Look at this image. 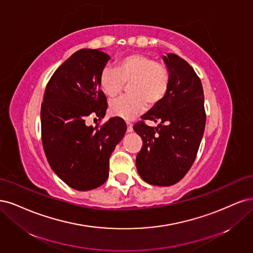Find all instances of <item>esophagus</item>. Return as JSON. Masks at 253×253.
I'll return each mask as SVG.
<instances>
[{"mask_svg":"<svg viewBox=\"0 0 253 253\" xmlns=\"http://www.w3.org/2000/svg\"><path fill=\"white\" fill-rule=\"evenodd\" d=\"M126 125H127V131L128 132H131L132 131V124L130 123V122L126 121Z\"/></svg>","mask_w":253,"mask_h":253,"instance_id":"34e87169","label":"esophagus"}]
</instances>
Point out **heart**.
I'll use <instances>...</instances> for the list:
<instances>
[{"mask_svg":"<svg viewBox=\"0 0 253 253\" xmlns=\"http://www.w3.org/2000/svg\"><path fill=\"white\" fill-rule=\"evenodd\" d=\"M99 84L106 96L116 97L129 84V95L113 100L109 104L111 115L131 120L141 113L145 106L153 107L166 96L170 85V72L164 63L152 56L131 53L117 62V70L102 69Z\"/></svg>","mask_w":253,"mask_h":253,"instance_id":"obj_1","label":"heart"}]
</instances>
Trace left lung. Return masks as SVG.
Here are the masks:
<instances>
[{"label":"left lung","mask_w":253,"mask_h":253,"mask_svg":"<svg viewBox=\"0 0 253 253\" xmlns=\"http://www.w3.org/2000/svg\"><path fill=\"white\" fill-rule=\"evenodd\" d=\"M170 72V85L161 103L134 124L143 146L136 156V169L145 182L170 186L181 181L191 168L205 130L206 112L201 80L180 56H163ZM145 120L158 121L156 128Z\"/></svg>","instance_id":"1"}]
</instances>
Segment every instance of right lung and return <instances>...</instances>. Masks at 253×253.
Here are the masks:
<instances>
[{
    "label": "right lung",
    "mask_w": 253,
    "mask_h": 253,
    "mask_svg": "<svg viewBox=\"0 0 253 253\" xmlns=\"http://www.w3.org/2000/svg\"><path fill=\"white\" fill-rule=\"evenodd\" d=\"M110 56L99 49H80L54 71L41 106L42 143L48 163L71 188L87 191L103 185L109 174V158L126 132L121 118L87 126L108 108L99 78Z\"/></svg>",
    "instance_id": "1"
}]
</instances>
